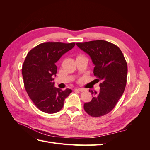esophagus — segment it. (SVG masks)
I'll return each instance as SVG.
<instances>
[{
	"instance_id": "34e87169",
	"label": "esophagus",
	"mask_w": 150,
	"mask_h": 150,
	"mask_svg": "<svg viewBox=\"0 0 150 150\" xmlns=\"http://www.w3.org/2000/svg\"><path fill=\"white\" fill-rule=\"evenodd\" d=\"M78 90L79 91H81V92H83V91H85L86 89H84V88H79L78 89Z\"/></svg>"
}]
</instances>
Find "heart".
<instances>
[{
	"label": "heart",
	"mask_w": 150,
	"mask_h": 150,
	"mask_svg": "<svg viewBox=\"0 0 150 150\" xmlns=\"http://www.w3.org/2000/svg\"><path fill=\"white\" fill-rule=\"evenodd\" d=\"M78 57H81V56H78Z\"/></svg>",
	"instance_id": "1"
}]
</instances>
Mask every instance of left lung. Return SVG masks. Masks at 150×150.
<instances>
[{"mask_svg": "<svg viewBox=\"0 0 150 150\" xmlns=\"http://www.w3.org/2000/svg\"><path fill=\"white\" fill-rule=\"evenodd\" d=\"M87 53L94 64L93 73L101 81L99 91L93 92L92 100L84 104V109L93 117H99L110 112L124 93L126 85L128 66L120 49L103 40L76 43Z\"/></svg>", "mask_w": 150, "mask_h": 150, "instance_id": "obj_1", "label": "left lung"}]
</instances>
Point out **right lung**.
Instances as JSON below:
<instances>
[{
  "instance_id": "add662e5",
  "label": "right lung",
  "mask_w": 150,
  "mask_h": 150,
  "mask_svg": "<svg viewBox=\"0 0 150 150\" xmlns=\"http://www.w3.org/2000/svg\"><path fill=\"white\" fill-rule=\"evenodd\" d=\"M75 43L46 42L38 45L28 52L22 68L24 87L39 110L52 114L59 111L65 99L72 92L54 87L56 62L73 48Z\"/></svg>"
}]
</instances>
